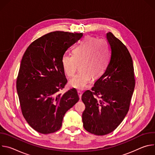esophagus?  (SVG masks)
Here are the masks:
<instances>
[{
    "instance_id": "34e87169",
    "label": "esophagus",
    "mask_w": 155,
    "mask_h": 155,
    "mask_svg": "<svg viewBox=\"0 0 155 155\" xmlns=\"http://www.w3.org/2000/svg\"><path fill=\"white\" fill-rule=\"evenodd\" d=\"M77 93H78V94L79 98H80V99L81 100V95H82V94H81V92L80 91H77Z\"/></svg>"
}]
</instances>
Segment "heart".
I'll return each instance as SVG.
<instances>
[{
	"label": "heart",
	"mask_w": 155,
	"mask_h": 155,
	"mask_svg": "<svg viewBox=\"0 0 155 155\" xmlns=\"http://www.w3.org/2000/svg\"><path fill=\"white\" fill-rule=\"evenodd\" d=\"M110 52L105 40L86 37L73 50V55L63 54L62 68L68 77L75 75L79 65L80 72L70 80V86L82 90L90 84L91 78H99L107 68Z\"/></svg>",
	"instance_id": "heart-1"
}]
</instances>
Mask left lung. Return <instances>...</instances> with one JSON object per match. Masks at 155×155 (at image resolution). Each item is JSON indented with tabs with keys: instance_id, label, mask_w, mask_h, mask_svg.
Returning a JSON list of instances; mask_svg holds the SVG:
<instances>
[{
	"instance_id": "1",
	"label": "left lung",
	"mask_w": 155,
	"mask_h": 155,
	"mask_svg": "<svg viewBox=\"0 0 155 155\" xmlns=\"http://www.w3.org/2000/svg\"><path fill=\"white\" fill-rule=\"evenodd\" d=\"M107 38L111 50L107 68L92 91H85L81 97L85 105L83 127L97 136L110 133L123 121L135 87L133 62L127 48L112 32L107 34Z\"/></svg>"
}]
</instances>
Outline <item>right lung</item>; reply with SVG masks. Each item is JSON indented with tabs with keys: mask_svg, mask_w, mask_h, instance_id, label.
<instances>
[{
	"mask_svg": "<svg viewBox=\"0 0 155 155\" xmlns=\"http://www.w3.org/2000/svg\"><path fill=\"white\" fill-rule=\"evenodd\" d=\"M83 33L55 31L34 41L22 58L16 90L22 114L41 134L60 129L66 112L79 100L75 88L59 93L68 82L61 58Z\"/></svg>",
	"mask_w": 155,
	"mask_h": 155,
	"instance_id": "right-lung-1",
	"label": "right lung"
}]
</instances>
